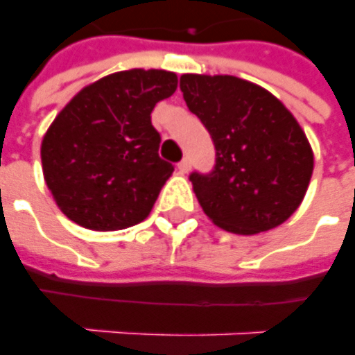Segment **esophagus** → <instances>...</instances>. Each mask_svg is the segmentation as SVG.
I'll use <instances>...</instances> for the list:
<instances>
[{
	"instance_id": "obj_1",
	"label": "esophagus",
	"mask_w": 355,
	"mask_h": 355,
	"mask_svg": "<svg viewBox=\"0 0 355 355\" xmlns=\"http://www.w3.org/2000/svg\"><path fill=\"white\" fill-rule=\"evenodd\" d=\"M178 170H180V172H182V173L189 172V170H191V162H189V160H187V158H183L182 162L178 164Z\"/></svg>"
}]
</instances>
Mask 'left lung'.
Returning a JSON list of instances; mask_svg holds the SVG:
<instances>
[{
  "label": "left lung",
  "instance_id": "left-lung-1",
  "mask_svg": "<svg viewBox=\"0 0 355 355\" xmlns=\"http://www.w3.org/2000/svg\"><path fill=\"white\" fill-rule=\"evenodd\" d=\"M180 87L216 147L212 172L189 175L206 216L237 235L286 222L313 172L310 141L291 110L268 89L235 76L183 74Z\"/></svg>",
  "mask_w": 355,
  "mask_h": 355
}]
</instances>
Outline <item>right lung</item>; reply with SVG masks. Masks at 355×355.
Segmentation results:
<instances>
[{
  "mask_svg": "<svg viewBox=\"0 0 355 355\" xmlns=\"http://www.w3.org/2000/svg\"><path fill=\"white\" fill-rule=\"evenodd\" d=\"M178 87L168 70L114 72L78 92L42 141V168L61 212L93 231L143 222L173 166L158 157L155 105Z\"/></svg>",
  "mask_w": 355,
  "mask_h": 355,
  "instance_id": "add662e5",
  "label": "right lung"
}]
</instances>
